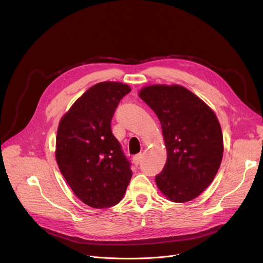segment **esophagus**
<instances>
[{
	"instance_id": "esophagus-1",
	"label": "esophagus",
	"mask_w": 263,
	"mask_h": 263,
	"mask_svg": "<svg viewBox=\"0 0 263 263\" xmlns=\"http://www.w3.org/2000/svg\"><path fill=\"white\" fill-rule=\"evenodd\" d=\"M142 159H143V154H142V153L136 154L135 156H133V163H134V165H135V166L139 165V163H141Z\"/></svg>"
}]
</instances>
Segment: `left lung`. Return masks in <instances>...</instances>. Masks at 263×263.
Here are the masks:
<instances>
[{
    "label": "left lung",
    "instance_id": "obj_1",
    "mask_svg": "<svg viewBox=\"0 0 263 263\" xmlns=\"http://www.w3.org/2000/svg\"><path fill=\"white\" fill-rule=\"evenodd\" d=\"M159 118L167 161L155 176L172 202L194 200L216 177L223 156V136L216 114L181 85H151L139 92Z\"/></svg>",
    "mask_w": 263,
    "mask_h": 263
}]
</instances>
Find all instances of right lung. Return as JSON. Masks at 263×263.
<instances>
[{"mask_svg":"<svg viewBox=\"0 0 263 263\" xmlns=\"http://www.w3.org/2000/svg\"><path fill=\"white\" fill-rule=\"evenodd\" d=\"M130 92L120 82L97 83L60 120L56 139L59 169L74 194L94 208L118 204L132 178L131 163L111 130L118 103Z\"/></svg>","mask_w":263,"mask_h":263,"instance_id":"add662e5","label":"right lung"}]
</instances>
